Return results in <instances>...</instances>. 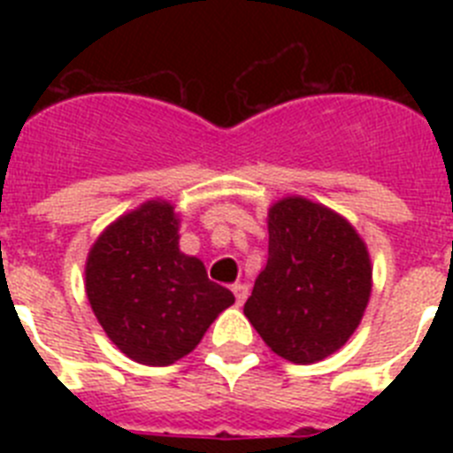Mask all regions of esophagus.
Instances as JSON below:
<instances>
[{
    "label": "esophagus",
    "mask_w": 453,
    "mask_h": 453,
    "mask_svg": "<svg viewBox=\"0 0 453 453\" xmlns=\"http://www.w3.org/2000/svg\"><path fill=\"white\" fill-rule=\"evenodd\" d=\"M231 290H234L235 303H238V306H242V303H245V299H247V295H250V288H247L245 283H235Z\"/></svg>",
    "instance_id": "esophagus-1"
}]
</instances>
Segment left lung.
Segmentation results:
<instances>
[{"instance_id":"obj_1","label":"left lung","mask_w":453,"mask_h":453,"mask_svg":"<svg viewBox=\"0 0 453 453\" xmlns=\"http://www.w3.org/2000/svg\"><path fill=\"white\" fill-rule=\"evenodd\" d=\"M267 231V263L247 319L281 358L322 361L349 340L370 299L365 245L347 219L302 197L274 203Z\"/></svg>"}]
</instances>
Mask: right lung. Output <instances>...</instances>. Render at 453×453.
Instances as JSON below:
<instances>
[{
	"instance_id": "obj_1",
	"label": "right lung",
	"mask_w": 453,
	"mask_h": 453,
	"mask_svg": "<svg viewBox=\"0 0 453 453\" xmlns=\"http://www.w3.org/2000/svg\"><path fill=\"white\" fill-rule=\"evenodd\" d=\"M179 219L150 202L111 224L86 265V292L106 335L142 365H170L199 345L224 308L226 288L199 258L179 251Z\"/></svg>"
}]
</instances>
